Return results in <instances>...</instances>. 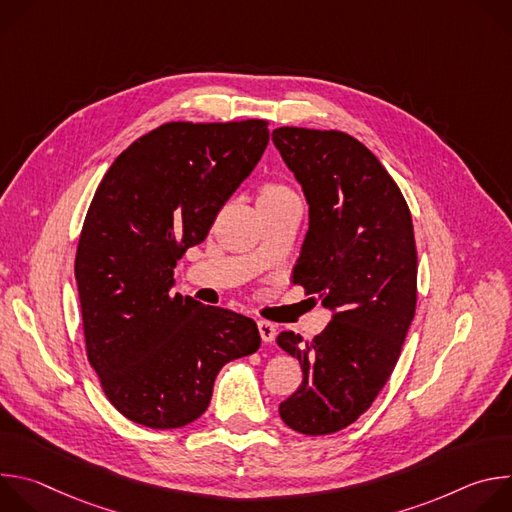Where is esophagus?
I'll use <instances>...</instances> for the list:
<instances>
[{
    "label": "esophagus",
    "instance_id": "esophagus-1",
    "mask_svg": "<svg viewBox=\"0 0 512 512\" xmlns=\"http://www.w3.org/2000/svg\"><path fill=\"white\" fill-rule=\"evenodd\" d=\"M257 326H259V334H261V340H263V342H273V340H275V336H277V326H275L273 322L259 320Z\"/></svg>",
    "mask_w": 512,
    "mask_h": 512
}]
</instances>
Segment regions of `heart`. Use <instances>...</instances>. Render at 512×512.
I'll list each match as a JSON object with an SVG mask.
<instances>
[{"instance_id":"1","label":"heart","mask_w":512,"mask_h":512,"mask_svg":"<svg viewBox=\"0 0 512 512\" xmlns=\"http://www.w3.org/2000/svg\"><path fill=\"white\" fill-rule=\"evenodd\" d=\"M285 190H287V188L281 186V184H267L261 194H273V192H285Z\"/></svg>"}]
</instances>
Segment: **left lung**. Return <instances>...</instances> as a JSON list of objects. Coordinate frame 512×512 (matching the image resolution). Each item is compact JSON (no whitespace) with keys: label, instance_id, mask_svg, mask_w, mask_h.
Listing matches in <instances>:
<instances>
[{"label":"left lung","instance_id":"obj_1","mask_svg":"<svg viewBox=\"0 0 512 512\" xmlns=\"http://www.w3.org/2000/svg\"><path fill=\"white\" fill-rule=\"evenodd\" d=\"M273 143L310 204L294 283L334 310L312 340L277 336L302 364V385L279 415L300 433L326 435L373 405L399 360L417 306L413 223L397 182L352 135L285 125Z\"/></svg>","mask_w":512,"mask_h":512}]
</instances>
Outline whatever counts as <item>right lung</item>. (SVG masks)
Returning a JSON list of instances; mask_svg holds the SVG:
<instances>
[{"label": "right lung", "instance_id": "obj_1", "mask_svg": "<svg viewBox=\"0 0 512 512\" xmlns=\"http://www.w3.org/2000/svg\"><path fill=\"white\" fill-rule=\"evenodd\" d=\"M267 125L164 123L129 145L91 200L75 259L87 358L139 425L192 423L218 371L261 344L255 320L172 294V277L257 166Z\"/></svg>", "mask_w": 512, "mask_h": 512}]
</instances>
